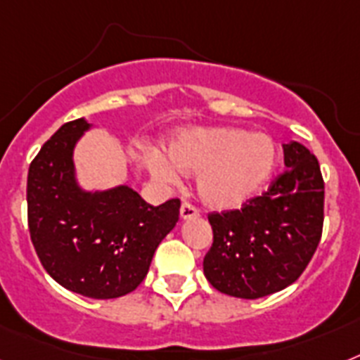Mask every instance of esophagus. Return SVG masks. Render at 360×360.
Listing matches in <instances>:
<instances>
[{
  "mask_svg": "<svg viewBox=\"0 0 360 360\" xmlns=\"http://www.w3.org/2000/svg\"><path fill=\"white\" fill-rule=\"evenodd\" d=\"M199 216V208L194 207L192 203L185 201V203L181 205V217L183 219H192V217H198Z\"/></svg>",
  "mask_w": 360,
  "mask_h": 360,
  "instance_id": "esophagus-1",
  "label": "esophagus"
}]
</instances>
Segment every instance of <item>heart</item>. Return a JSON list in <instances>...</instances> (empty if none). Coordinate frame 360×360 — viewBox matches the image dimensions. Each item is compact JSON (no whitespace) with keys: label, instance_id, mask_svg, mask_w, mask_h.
I'll return each mask as SVG.
<instances>
[{"label":"heart","instance_id":"obj_1","mask_svg":"<svg viewBox=\"0 0 360 360\" xmlns=\"http://www.w3.org/2000/svg\"><path fill=\"white\" fill-rule=\"evenodd\" d=\"M172 163L161 153L150 155L152 172L162 181L177 179V170L198 174L205 203L234 208L249 201L271 179L278 165V146L265 134L240 128H188L168 148Z\"/></svg>","mask_w":360,"mask_h":360}]
</instances>
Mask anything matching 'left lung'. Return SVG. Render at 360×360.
<instances>
[{"label":"left lung","mask_w":360,"mask_h":360,"mask_svg":"<svg viewBox=\"0 0 360 360\" xmlns=\"http://www.w3.org/2000/svg\"><path fill=\"white\" fill-rule=\"evenodd\" d=\"M288 170L240 210L210 212L214 241L203 259L205 276L236 298L282 291L315 255L324 225V179L316 157L300 143L283 144Z\"/></svg>","instance_id":"left-lung-1"}]
</instances>
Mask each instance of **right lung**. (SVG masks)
Wrapping results in <instances>:
<instances>
[{"mask_svg":"<svg viewBox=\"0 0 360 360\" xmlns=\"http://www.w3.org/2000/svg\"><path fill=\"white\" fill-rule=\"evenodd\" d=\"M89 128L65 122L32 159L27 217L41 265L62 288L82 297L119 298L144 280L153 252L179 219V199L148 205L128 186L78 188L72 150Z\"/></svg>","mask_w":360,"mask_h":360,"instance_id":"add662e5","label":"right lung"}]
</instances>
